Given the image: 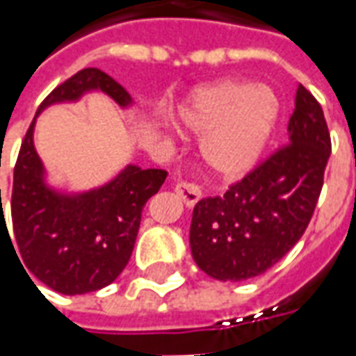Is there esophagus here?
Instances as JSON below:
<instances>
[{"mask_svg":"<svg viewBox=\"0 0 356 356\" xmlns=\"http://www.w3.org/2000/svg\"><path fill=\"white\" fill-rule=\"evenodd\" d=\"M175 188V193L177 196L183 200L186 208H193L196 202L200 200V188L196 185H191V183H177V185L173 186Z\"/></svg>","mask_w":356,"mask_h":356,"instance_id":"34e87169","label":"esophagus"}]
</instances>
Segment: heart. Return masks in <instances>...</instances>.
Returning a JSON list of instances; mask_svg holds the SVG:
<instances>
[{"label": "heart", "mask_w": 356, "mask_h": 356, "mask_svg": "<svg viewBox=\"0 0 356 356\" xmlns=\"http://www.w3.org/2000/svg\"><path fill=\"white\" fill-rule=\"evenodd\" d=\"M273 89L242 80H219L196 89L179 108L177 124L202 137L200 160L219 181H238L254 170L278 122Z\"/></svg>", "instance_id": "obj_1"}]
</instances>
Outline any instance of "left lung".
Returning a JSON list of instances; mask_svg holds the SVG:
<instances>
[{
	"label": "left lung",
	"mask_w": 356,
	"mask_h": 356,
	"mask_svg": "<svg viewBox=\"0 0 356 356\" xmlns=\"http://www.w3.org/2000/svg\"><path fill=\"white\" fill-rule=\"evenodd\" d=\"M332 145L322 106L301 83L288 122V145L223 196L193 211L191 254L221 282L265 273L296 246L321 196Z\"/></svg>",
	"instance_id": "left-lung-1"
}]
</instances>
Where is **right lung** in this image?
I'll use <instances>...</instances> for the list:
<instances>
[{
  "mask_svg": "<svg viewBox=\"0 0 356 356\" xmlns=\"http://www.w3.org/2000/svg\"><path fill=\"white\" fill-rule=\"evenodd\" d=\"M88 93H104L120 108L133 106L131 95L108 74L99 68L80 70L38 108L13 175L11 219L20 265L65 296L97 291L116 280L131 257L140 211L168 177V171L127 163L116 177L89 191H66L51 183L34 145L35 120L53 104L80 102ZM0 219L7 229L3 208Z\"/></svg>",
  "mask_w": 356,
  "mask_h": 356,
  "instance_id": "obj_1",
  "label": "right lung"
}]
</instances>
